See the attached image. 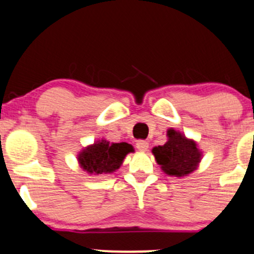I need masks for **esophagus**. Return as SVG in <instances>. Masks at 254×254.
Returning <instances> with one entry per match:
<instances>
[{
	"mask_svg": "<svg viewBox=\"0 0 254 254\" xmlns=\"http://www.w3.org/2000/svg\"><path fill=\"white\" fill-rule=\"evenodd\" d=\"M136 148H137L138 150H141V152H146V150L148 149V142L143 141V140L137 141V143H136Z\"/></svg>",
	"mask_w": 254,
	"mask_h": 254,
	"instance_id": "34e87169",
	"label": "esophagus"
}]
</instances>
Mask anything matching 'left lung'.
Masks as SVG:
<instances>
[{"label": "left lung", "mask_w": 254, "mask_h": 254, "mask_svg": "<svg viewBox=\"0 0 254 254\" xmlns=\"http://www.w3.org/2000/svg\"><path fill=\"white\" fill-rule=\"evenodd\" d=\"M155 160L169 176L183 177L196 170L202 153L196 142L174 129L168 130V142L153 148Z\"/></svg>", "instance_id": "obj_1"}]
</instances>
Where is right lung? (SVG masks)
Here are the masks:
<instances>
[{"label": "right lung", "mask_w": 254, "mask_h": 254, "mask_svg": "<svg viewBox=\"0 0 254 254\" xmlns=\"http://www.w3.org/2000/svg\"><path fill=\"white\" fill-rule=\"evenodd\" d=\"M130 152H133V148L127 142L110 143L101 140L85 147L78 154V163L88 174H112L121 168L123 160Z\"/></svg>", "instance_id": "1"}]
</instances>
